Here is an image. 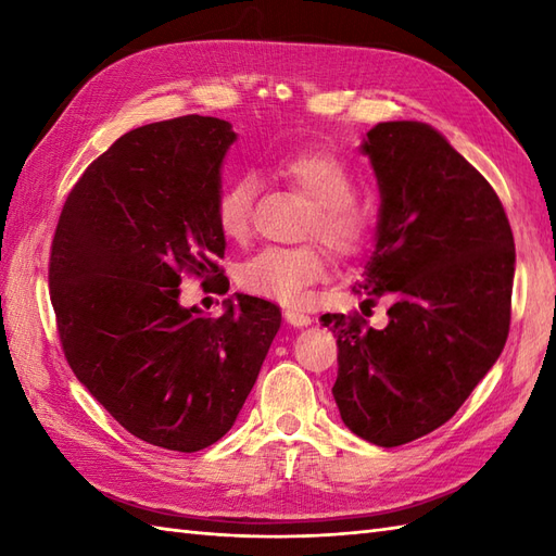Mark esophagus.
<instances>
[{
    "label": "esophagus",
    "mask_w": 556,
    "mask_h": 556,
    "mask_svg": "<svg viewBox=\"0 0 556 556\" xmlns=\"http://www.w3.org/2000/svg\"><path fill=\"white\" fill-rule=\"evenodd\" d=\"M285 320L289 323V325H293V327H308L313 320H311V315H305V313H301V311H296V308H287L285 311Z\"/></svg>",
    "instance_id": "1"
}]
</instances>
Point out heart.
Masks as SVG:
<instances>
[{"mask_svg":"<svg viewBox=\"0 0 556 556\" xmlns=\"http://www.w3.org/2000/svg\"><path fill=\"white\" fill-rule=\"evenodd\" d=\"M275 169L291 188L313 200L303 239H317L339 257L356 255L368 243L375 210L356 195L358 176L344 160L329 150H299L279 157ZM257 191L260 184L253 174L231 176L219 188L215 215L227 239L245 241L251 236ZM325 271V260L313 245L265 248L245 260L236 271V281L253 296L299 303Z\"/></svg>","mask_w":556,"mask_h":556,"instance_id":"obj_1","label":"heart"}]
</instances>
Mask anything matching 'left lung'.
Here are the masks:
<instances>
[{
  "instance_id": "left-lung-1",
  "label": "left lung",
  "mask_w": 556,
  "mask_h": 556,
  "mask_svg": "<svg viewBox=\"0 0 556 556\" xmlns=\"http://www.w3.org/2000/svg\"><path fill=\"white\" fill-rule=\"evenodd\" d=\"M361 150L380 184L375 251L353 293L389 323L323 315L334 401L351 432L399 446L440 428L500 358L511 325L514 233L500 195L432 126L377 124Z\"/></svg>"
}]
</instances>
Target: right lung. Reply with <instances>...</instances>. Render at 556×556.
<instances>
[{
	"mask_svg": "<svg viewBox=\"0 0 556 556\" xmlns=\"http://www.w3.org/2000/svg\"><path fill=\"white\" fill-rule=\"evenodd\" d=\"M233 140L229 122L198 114L134 128L83 172L52 239L71 370L122 428L172 452L231 430L281 325L245 293L219 317L179 303L184 275L229 285L215 205Z\"/></svg>",
	"mask_w": 556,
	"mask_h": 556,
	"instance_id": "1",
	"label": "right lung"
}]
</instances>
